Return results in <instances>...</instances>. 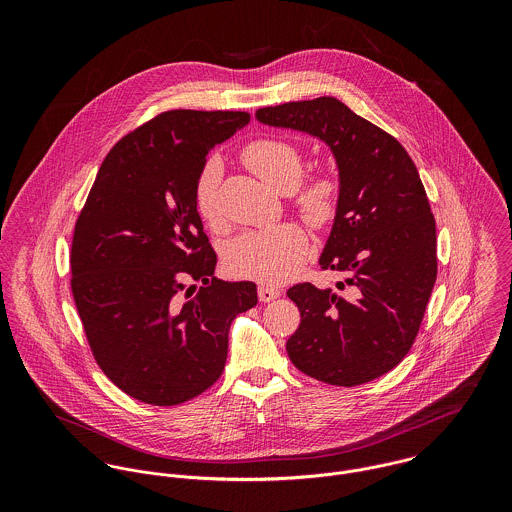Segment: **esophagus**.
<instances>
[{"label": "esophagus", "mask_w": 512, "mask_h": 512, "mask_svg": "<svg viewBox=\"0 0 512 512\" xmlns=\"http://www.w3.org/2000/svg\"><path fill=\"white\" fill-rule=\"evenodd\" d=\"M280 293L282 292H280L278 288H272V286H266V284H260V286H258V297H260V301H264V303H268V301L280 297Z\"/></svg>", "instance_id": "esophagus-1"}]
</instances>
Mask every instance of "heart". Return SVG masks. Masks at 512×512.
Returning <instances> with one entry per match:
<instances>
[{"label":"heart","instance_id":"obj_1","mask_svg":"<svg viewBox=\"0 0 512 512\" xmlns=\"http://www.w3.org/2000/svg\"><path fill=\"white\" fill-rule=\"evenodd\" d=\"M244 163L272 189L292 193L301 181V153L284 140H258L242 151ZM222 175L219 157H211L197 181V211L211 226L219 224L217 187ZM339 203V181L331 173H319L297 195L295 207L313 228L331 222ZM307 256V236L297 224H280L246 232L234 240L228 252V268L242 278L266 284H284L299 272Z\"/></svg>","mask_w":512,"mask_h":512}]
</instances>
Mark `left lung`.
<instances>
[{"mask_svg":"<svg viewBox=\"0 0 512 512\" xmlns=\"http://www.w3.org/2000/svg\"><path fill=\"white\" fill-rule=\"evenodd\" d=\"M256 120L317 138L339 171L319 266L345 280L337 290H288L301 313L288 355L321 382L365 384L408 355L438 276L436 220L418 169L396 138L333 96L260 108Z\"/></svg>","mask_w":512,"mask_h":512,"instance_id":"1","label":"left lung"}]
</instances>
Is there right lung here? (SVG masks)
<instances>
[{
  "instance_id": "add662e5",
  "label": "right lung",
  "mask_w": 512,
  "mask_h": 512,
  "mask_svg": "<svg viewBox=\"0 0 512 512\" xmlns=\"http://www.w3.org/2000/svg\"><path fill=\"white\" fill-rule=\"evenodd\" d=\"M248 122L220 110L155 116L110 149L76 220L71 286L86 339L140 402L175 406L213 386L232 319L258 303L256 284L215 278L195 203L209 151Z\"/></svg>"
}]
</instances>
